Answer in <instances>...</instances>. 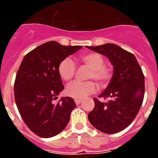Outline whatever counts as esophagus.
Listing matches in <instances>:
<instances>
[{
    "label": "esophagus",
    "instance_id": "esophagus-1",
    "mask_svg": "<svg viewBox=\"0 0 158 158\" xmlns=\"http://www.w3.org/2000/svg\"><path fill=\"white\" fill-rule=\"evenodd\" d=\"M82 99H79V98H74V102H75V103L77 104V105H79V104H80L82 102Z\"/></svg>",
    "mask_w": 158,
    "mask_h": 158
}]
</instances>
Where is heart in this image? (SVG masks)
I'll return each mask as SVG.
<instances>
[{"label": "heart", "mask_w": 158, "mask_h": 158, "mask_svg": "<svg viewBox=\"0 0 158 158\" xmlns=\"http://www.w3.org/2000/svg\"><path fill=\"white\" fill-rule=\"evenodd\" d=\"M80 60L90 68L88 79H94L98 84H104L111 77V69L106 66L103 57L98 53L91 52L82 55ZM76 70V65L70 58H64L58 65L60 77L64 81L71 79ZM96 91V84L93 81H74L66 87L65 93L74 98L83 99Z\"/></svg>", "instance_id": "b5f03b06"}]
</instances>
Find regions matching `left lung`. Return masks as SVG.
<instances>
[{"mask_svg": "<svg viewBox=\"0 0 158 158\" xmlns=\"http://www.w3.org/2000/svg\"><path fill=\"white\" fill-rule=\"evenodd\" d=\"M87 48L104 55L113 65L110 83L99 97L94 98V110L88 115L89 122L106 134L125 130L136 117L144 97V75L135 55L113 43Z\"/></svg>", "mask_w": 158, "mask_h": 158, "instance_id": "obj_1", "label": "left lung"}]
</instances>
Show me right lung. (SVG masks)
I'll list each match as a JSON object with an SVG mask.
<instances>
[{
  "mask_svg": "<svg viewBox=\"0 0 158 158\" xmlns=\"http://www.w3.org/2000/svg\"><path fill=\"white\" fill-rule=\"evenodd\" d=\"M82 48L51 41L31 51L21 62L14 85L15 103L24 123L39 137L56 136L69 123L76 106L74 99L64 97L54 102L64 89L58 65Z\"/></svg>",
  "mask_w": 158,
  "mask_h": 158,
  "instance_id": "obj_1",
  "label": "right lung"
}]
</instances>
